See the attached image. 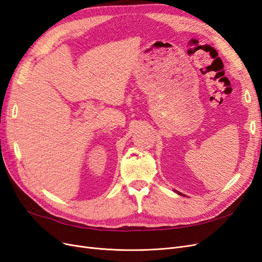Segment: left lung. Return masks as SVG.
<instances>
[{
	"mask_svg": "<svg viewBox=\"0 0 262 262\" xmlns=\"http://www.w3.org/2000/svg\"><path fill=\"white\" fill-rule=\"evenodd\" d=\"M178 194H181V193H180V192H178Z\"/></svg>",
	"mask_w": 262,
	"mask_h": 262,
	"instance_id": "left-lung-1",
	"label": "left lung"
}]
</instances>
